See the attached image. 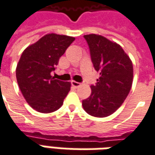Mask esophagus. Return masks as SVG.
I'll return each mask as SVG.
<instances>
[{"label": "esophagus", "instance_id": "1", "mask_svg": "<svg viewBox=\"0 0 155 155\" xmlns=\"http://www.w3.org/2000/svg\"><path fill=\"white\" fill-rule=\"evenodd\" d=\"M71 84L74 86V87L75 88H78V87H80L81 85V83H79V82H76V81H71Z\"/></svg>", "mask_w": 155, "mask_h": 155}]
</instances>
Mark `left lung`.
Masks as SVG:
<instances>
[{"label":"left lung","instance_id":"obj_1","mask_svg":"<svg viewBox=\"0 0 155 155\" xmlns=\"http://www.w3.org/2000/svg\"><path fill=\"white\" fill-rule=\"evenodd\" d=\"M84 38L100 78L91 85V94L82 101V105L92 116H109L121 106L130 93L133 64L120 45L94 34L84 35Z\"/></svg>","mask_w":155,"mask_h":155}]
</instances>
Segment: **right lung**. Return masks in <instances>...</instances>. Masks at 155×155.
I'll list each match as a JSON object with an SVG mask.
<instances>
[{"label":"right lung","mask_w":155,"mask_h":155,"mask_svg":"<svg viewBox=\"0 0 155 155\" xmlns=\"http://www.w3.org/2000/svg\"><path fill=\"white\" fill-rule=\"evenodd\" d=\"M74 37L48 34L23 51L15 74L20 90L31 106L41 113L57 110L71 90V84L55 80V70Z\"/></svg>","instance_id":"add662e5"}]
</instances>
